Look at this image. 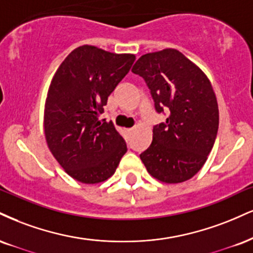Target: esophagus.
Masks as SVG:
<instances>
[{
	"mask_svg": "<svg viewBox=\"0 0 253 253\" xmlns=\"http://www.w3.org/2000/svg\"><path fill=\"white\" fill-rule=\"evenodd\" d=\"M133 130H134V127H133V128H128V129H127V132L130 133V132H133Z\"/></svg>",
	"mask_w": 253,
	"mask_h": 253,
	"instance_id": "obj_1",
	"label": "esophagus"
}]
</instances>
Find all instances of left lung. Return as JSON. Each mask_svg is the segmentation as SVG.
<instances>
[{
	"instance_id": "1",
	"label": "left lung",
	"mask_w": 253,
	"mask_h": 253,
	"mask_svg": "<svg viewBox=\"0 0 253 253\" xmlns=\"http://www.w3.org/2000/svg\"><path fill=\"white\" fill-rule=\"evenodd\" d=\"M132 72L150 88L158 113L166 123L153 127L150 147L140 154L147 172L166 184L196 175L213 147L218 132L217 97L208 77L179 50L142 55Z\"/></svg>"
}]
</instances>
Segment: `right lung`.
<instances>
[{"instance_id":"add662e5","label":"right lung","mask_w":253,"mask_h":253,"mask_svg":"<svg viewBox=\"0 0 253 253\" xmlns=\"http://www.w3.org/2000/svg\"><path fill=\"white\" fill-rule=\"evenodd\" d=\"M135 61L133 54L81 45L61 63L48 89L44 135L61 167L82 184L114 174L127 152L112 121L99 120L103 106Z\"/></svg>"}]
</instances>
